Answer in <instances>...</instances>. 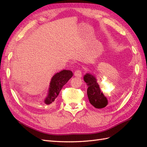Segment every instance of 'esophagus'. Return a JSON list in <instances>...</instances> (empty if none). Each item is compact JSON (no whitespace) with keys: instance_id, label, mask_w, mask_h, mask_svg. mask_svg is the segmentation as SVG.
<instances>
[{"instance_id":"esophagus-1","label":"esophagus","mask_w":147,"mask_h":147,"mask_svg":"<svg viewBox=\"0 0 147 147\" xmlns=\"http://www.w3.org/2000/svg\"><path fill=\"white\" fill-rule=\"evenodd\" d=\"M74 75L76 77L78 78H81L82 76V73H81V71L80 69H78L76 71H75V72L74 73Z\"/></svg>"}]
</instances>
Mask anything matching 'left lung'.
Returning a JSON list of instances; mask_svg holds the SVG:
<instances>
[{"label":"left lung","instance_id":"8db88e82","mask_svg":"<svg viewBox=\"0 0 147 147\" xmlns=\"http://www.w3.org/2000/svg\"><path fill=\"white\" fill-rule=\"evenodd\" d=\"M84 81L88 86L87 94L90 103L96 108H103L108 105V100L100 90L97 80L89 73L84 76Z\"/></svg>","mask_w":147,"mask_h":147}]
</instances>
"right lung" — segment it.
Returning <instances> with one entry per match:
<instances>
[{
  "instance_id": "1",
  "label": "right lung",
  "mask_w": 147,
  "mask_h": 147,
  "mask_svg": "<svg viewBox=\"0 0 147 147\" xmlns=\"http://www.w3.org/2000/svg\"><path fill=\"white\" fill-rule=\"evenodd\" d=\"M73 73L69 70H63L54 74L50 82L48 94L44 100V103L48 105L54 101L63 86L73 76Z\"/></svg>"
}]
</instances>
